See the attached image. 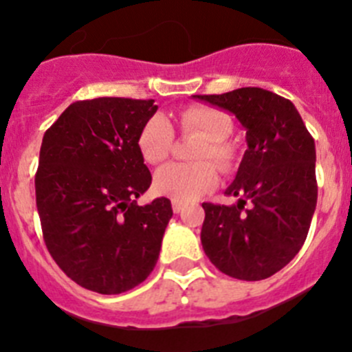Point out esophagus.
<instances>
[{
  "mask_svg": "<svg viewBox=\"0 0 352 352\" xmlns=\"http://www.w3.org/2000/svg\"><path fill=\"white\" fill-rule=\"evenodd\" d=\"M172 208H173V214H180L184 208V204H180V201H172Z\"/></svg>",
  "mask_w": 352,
  "mask_h": 352,
  "instance_id": "esophagus-1",
  "label": "esophagus"
}]
</instances>
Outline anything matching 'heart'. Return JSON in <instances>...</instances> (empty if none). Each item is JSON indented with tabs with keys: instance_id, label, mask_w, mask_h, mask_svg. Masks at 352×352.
Instances as JSON below:
<instances>
[{
	"instance_id": "heart-1",
	"label": "heart",
	"mask_w": 352,
	"mask_h": 352,
	"mask_svg": "<svg viewBox=\"0 0 352 352\" xmlns=\"http://www.w3.org/2000/svg\"><path fill=\"white\" fill-rule=\"evenodd\" d=\"M177 126L184 135H198L201 142L192 153L195 164L170 163L154 175L153 188L157 195L172 198L173 201H192L207 195L217 186V170L231 168L235 160V148L226 140L233 131L230 113L217 107L192 105L177 116ZM175 133L163 116L148 117L142 124L137 137V147L142 160L157 164L170 156ZM212 160L214 164H208Z\"/></svg>"
}]
</instances>
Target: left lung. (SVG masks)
Returning <instances> with one entry per match:
<instances>
[{
  "instance_id": "1",
  "label": "left lung",
  "mask_w": 352,
  "mask_h": 352,
  "mask_svg": "<svg viewBox=\"0 0 352 352\" xmlns=\"http://www.w3.org/2000/svg\"><path fill=\"white\" fill-rule=\"evenodd\" d=\"M192 98L235 113L247 131V151L226 189L239 204H204L205 254L230 277H270L298 254L309 233L318 204L314 138L293 103L272 91L242 87Z\"/></svg>"
}]
</instances>
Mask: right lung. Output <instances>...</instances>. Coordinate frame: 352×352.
Returning <instances> with one entry per match:
<instances>
[{"label":"right lung","instance_id":"obj_1","mask_svg":"<svg viewBox=\"0 0 352 352\" xmlns=\"http://www.w3.org/2000/svg\"><path fill=\"white\" fill-rule=\"evenodd\" d=\"M156 110L154 100L75 101L43 135L34 175L43 240L85 289L124 293L156 267L172 204L137 205L153 180L137 137Z\"/></svg>","mask_w":352,"mask_h":352}]
</instances>
